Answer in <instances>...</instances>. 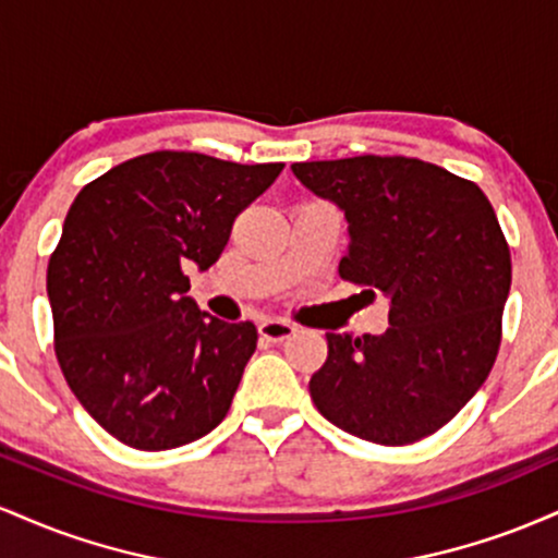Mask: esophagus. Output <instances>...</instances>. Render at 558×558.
<instances>
[{"mask_svg": "<svg viewBox=\"0 0 558 558\" xmlns=\"http://www.w3.org/2000/svg\"><path fill=\"white\" fill-rule=\"evenodd\" d=\"M293 330L296 328H293L291 323H286V319H275V317L265 319V323L259 325V336L265 338V341H272V343H280V341H286V338H291Z\"/></svg>", "mask_w": 558, "mask_h": 558, "instance_id": "obj_1", "label": "esophagus"}]
</instances>
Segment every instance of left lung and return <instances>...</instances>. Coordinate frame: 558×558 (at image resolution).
Masks as SVG:
<instances>
[{"label": "left lung", "instance_id": "left-lung-1", "mask_svg": "<svg viewBox=\"0 0 558 558\" xmlns=\"http://www.w3.org/2000/svg\"><path fill=\"white\" fill-rule=\"evenodd\" d=\"M349 220L338 275L390 299L383 336L328 338L310 396L325 420L380 446L427 438L459 414L501 345L511 254L477 183L414 157L291 165Z\"/></svg>", "mask_w": 558, "mask_h": 558}]
</instances>
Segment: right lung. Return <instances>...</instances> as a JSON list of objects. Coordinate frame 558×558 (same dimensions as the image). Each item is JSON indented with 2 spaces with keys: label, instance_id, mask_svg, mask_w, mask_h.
I'll list each match as a JSON object with an SVG mask.
<instances>
[{
  "label": "right lung",
  "instance_id": "right-lung-1",
  "mask_svg": "<svg viewBox=\"0 0 558 558\" xmlns=\"http://www.w3.org/2000/svg\"><path fill=\"white\" fill-rule=\"evenodd\" d=\"M280 170L149 151L70 204L47 267L54 354L75 399L120 444L165 451L226 420L257 328L198 310L183 267H213L235 217Z\"/></svg>",
  "mask_w": 558,
  "mask_h": 558
}]
</instances>
